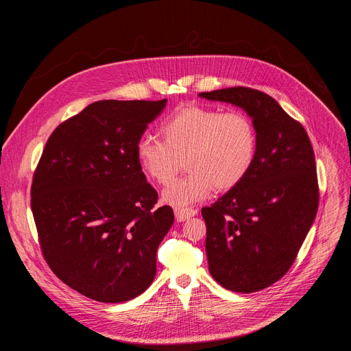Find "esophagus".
Returning a JSON list of instances; mask_svg holds the SVG:
<instances>
[{"instance_id": "1", "label": "esophagus", "mask_w": 351, "mask_h": 351, "mask_svg": "<svg viewBox=\"0 0 351 351\" xmlns=\"http://www.w3.org/2000/svg\"><path fill=\"white\" fill-rule=\"evenodd\" d=\"M197 214V211L194 208H175V217L179 222H183L186 219H189L190 217H194Z\"/></svg>"}]
</instances>
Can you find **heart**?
<instances>
[{
    "label": "heart",
    "mask_w": 351,
    "mask_h": 351,
    "mask_svg": "<svg viewBox=\"0 0 351 351\" xmlns=\"http://www.w3.org/2000/svg\"><path fill=\"white\" fill-rule=\"evenodd\" d=\"M162 140L141 137L136 145L140 168L160 184H169L187 165V175L164 191V199L183 208L215 187L228 191L252 171L258 147L257 129L244 111L183 106L161 126Z\"/></svg>",
    "instance_id": "obj_1"
}]
</instances>
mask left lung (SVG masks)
I'll return each mask as SVG.
<instances>
[{"label":"left lung","instance_id":"obj_1","mask_svg":"<svg viewBox=\"0 0 351 351\" xmlns=\"http://www.w3.org/2000/svg\"><path fill=\"white\" fill-rule=\"evenodd\" d=\"M199 97L243 108L257 129L252 171L202 214L213 278L232 291H258L290 269L315 219L319 187L314 149L303 125L267 93L237 86Z\"/></svg>","mask_w":351,"mask_h":351}]
</instances>
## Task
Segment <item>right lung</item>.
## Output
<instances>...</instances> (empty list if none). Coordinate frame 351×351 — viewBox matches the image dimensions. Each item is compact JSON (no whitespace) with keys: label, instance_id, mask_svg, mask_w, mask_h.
Masks as SVG:
<instances>
[{"label":"right lung","instance_id":"right-lung-1","mask_svg":"<svg viewBox=\"0 0 351 351\" xmlns=\"http://www.w3.org/2000/svg\"><path fill=\"white\" fill-rule=\"evenodd\" d=\"M104 99L56 128L34 169L30 206L43 257L69 287L99 303L141 294L173 223L141 172L136 145L165 108Z\"/></svg>","mask_w":351,"mask_h":351}]
</instances>
